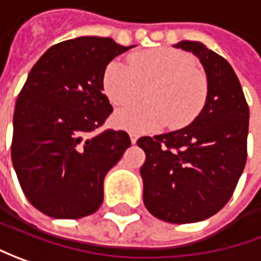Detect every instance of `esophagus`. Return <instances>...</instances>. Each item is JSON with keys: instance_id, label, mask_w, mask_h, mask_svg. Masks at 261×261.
<instances>
[{"instance_id": "34e87169", "label": "esophagus", "mask_w": 261, "mask_h": 261, "mask_svg": "<svg viewBox=\"0 0 261 261\" xmlns=\"http://www.w3.org/2000/svg\"><path fill=\"white\" fill-rule=\"evenodd\" d=\"M130 140H131V143H133V144H136V143H137V140H139V136H136V134H133V133H131Z\"/></svg>"}]
</instances>
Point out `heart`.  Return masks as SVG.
I'll return each mask as SVG.
<instances>
[{
    "label": "heart",
    "mask_w": 261,
    "mask_h": 261,
    "mask_svg": "<svg viewBox=\"0 0 261 261\" xmlns=\"http://www.w3.org/2000/svg\"><path fill=\"white\" fill-rule=\"evenodd\" d=\"M103 92L121 107L137 101L143 88L146 103L131 105L114 114L115 127L134 134L184 128L202 113L208 99V81L196 69L195 59L182 50L158 47L130 56V65L114 60L103 72Z\"/></svg>",
    "instance_id": "b5f03b06"
}]
</instances>
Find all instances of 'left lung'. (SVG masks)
Instances as JSON below:
<instances>
[{
  "label": "left lung",
  "instance_id": "1",
  "mask_svg": "<svg viewBox=\"0 0 261 261\" xmlns=\"http://www.w3.org/2000/svg\"><path fill=\"white\" fill-rule=\"evenodd\" d=\"M176 49L192 51L202 63L208 99L188 127L141 137L146 153L140 169L143 201L151 215L172 224L206 220L228 202L247 160L248 105L234 69L201 41Z\"/></svg>",
  "mask_w": 261,
  "mask_h": 261
}]
</instances>
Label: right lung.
<instances>
[{
  "instance_id": "1",
  "label": "right lung",
  "mask_w": 261,
  "mask_h": 261,
  "mask_svg": "<svg viewBox=\"0 0 261 261\" xmlns=\"http://www.w3.org/2000/svg\"><path fill=\"white\" fill-rule=\"evenodd\" d=\"M134 46L84 36L51 46L17 98L11 159L33 206L60 220L91 215L103 201V179L131 146L125 131L96 136L113 107L103 72Z\"/></svg>"
}]
</instances>
